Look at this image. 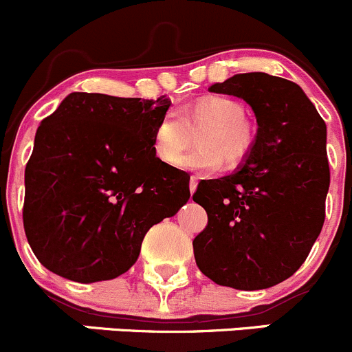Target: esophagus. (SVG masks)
I'll use <instances>...</instances> for the list:
<instances>
[{"instance_id": "esophagus-1", "label": "esophagus", "mask_w": 352, "mask_h": 352, "mask_svg": "<svg viewBox=\"0 0 352 352\" xmlns=\"http://www.w3.org/2000/svg\"><path fill=\"white\" fill-rule=\"evenodd\" d=\"M197 177H190V180H189V190H190V194H194L196 192V189H197Z\"/></svg>"}]
</instances>
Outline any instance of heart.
Listing matches in <instances>:
<instances>
[{
  "mask_svg": "<svg viewBox=\"0 0 352 352\" xmlns=\"http://www.w3.org/2000/svg\"><path fill=\"white\" fill-rule=\"evenodd\" d=\"M203 131L194 152L182 159L179 155L192 142L190 130ZM255 143V131L245 117V107L239 100L223 95H208L180 110H168L160 119L153 136V151L158 162L192 172L211 173L225 163L235 168L250 155Z\"/></svg>",
  "mask_w": 352,
  "mask_h": 352,
  "instance_id": "1",
  "label": "heart"
}]
</instances>
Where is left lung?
<instances>
[{"instance_id":"left-lung-1","label":"left lung","mask_w":352,"mask_h":352,"mask_svg":"<svg viewBox=\"0 0 352 352\" xmlns=\"http://www.w3.org/2000/svg\"><path fill=\"white\" fill-rule=\"evenodd\" d=\"M209 91L243 98L258 129L235 173L199 182L192 199L208 212V226L192 242L196 264L219 286L265 289L300 269L324 226L327 127L285 78L235 74Z\"/></svg>"}]
</instances>
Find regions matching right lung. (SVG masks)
Returning a JSON list of instances; mask_svg holds the SVG:
<instances>
[{"instance_id": "1", "label": "right lung", "mask_w": 352, "mask_h": 352, "mask_svg": "<svg viewBox=\"0 0 352 352\" xmlns=\"http://www.w3.org/2000/svg\"><path fill=\"white\" fill-rule=\"evenodd\" d=\"M170 100L74 91L45 117L25 166L23 228L44 267L76 283L113 279L148 230L189 201V177L158 162Z\"/></svg>"}]
</instances>
